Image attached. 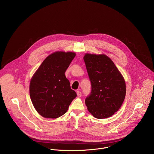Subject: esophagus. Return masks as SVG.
I'll list each match as a JSON object with an SVG mask.
<instances>
[{"instance_id":"34e87169","label":"esophagus","mask_w":154,"mask_h":154,"mask_svg":"<svg viewBox=\"0 0 154 154\" xmlns=\"http://www.w3.org/2000/svg\"><path fill=\"white\" fill-rule=\"evenodd\" d=\"M77 96L79 97H81L82 96V93L80 91H77Z\"/></svg>"}]
</instances>
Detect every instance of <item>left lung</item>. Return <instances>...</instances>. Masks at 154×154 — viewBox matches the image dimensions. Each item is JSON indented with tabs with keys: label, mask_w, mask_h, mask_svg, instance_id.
<instances>
[{
	"label": "left lung",
	"mask_w": 154,
	"mask_h": 154,
	"mask_svg": "<svg viewBox=\"0 0 154 154\" xmlns=\"http://www.w3.org/2000/svg\"><path fill=\"white\" fill-rule=\"evenodd\" d=\"M83 60L91 84V93L85 99L88 110L97 119L110 117L124 100V79L113 61L104 54H86Z\"/></svg>",
	"instance_id": "left-lung-1"
}]
</instances>
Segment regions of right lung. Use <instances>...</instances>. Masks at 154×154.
<instances>
[{
  "mask_svg": "<svg viewBox=\"0 0 154 154\" xmlns=\"http://www.w3.org/2000/svg\"><path fill=\"white\" fill-rule=\"evenodd\" d=\"M75 56L74 52H55L43 61L33 74L30 96L36 112L42 117H60L76 97L64 74Z\"/></svg>",
  "mask_w": 154,
  "mask_h": 154,
  "instance_id": "right-lung-1",
  "label": "right lung"
}]
</instances>
